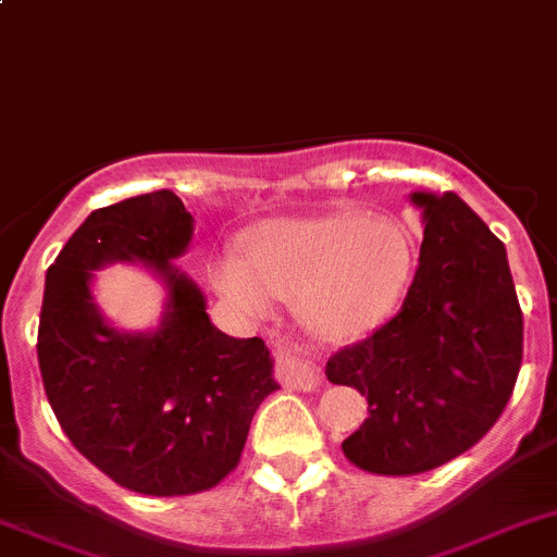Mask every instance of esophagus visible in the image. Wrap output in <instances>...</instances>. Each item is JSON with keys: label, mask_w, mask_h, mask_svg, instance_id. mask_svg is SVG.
Listing matches in <instances>:
<instances>
[{"label": "esophagus", "mask_w": 557, "mask_h": 557, "mask_svg": "<svg viewBox=\"0 0 557 557\" xmlns=\"http://www.w3.org/2000/svg\"><path fill=\"white\" fill-rule=\"evenodd\" d=\"M277 373L286 385L300 387V391H314L322 382V373L314 359L308 357L302 348H297V345H280Z\"/></svg>", "instance_id": "obj_1"}]
</instances>
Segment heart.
Segmentation results:
<instances>
[{"mask_svg": "<svg viewBox=\"0 0 557 557\" xmlns=\"http://www.w3.org/2000/svg\"><path fill=\"white\" fill-rule=\"evenodd\" d=\"M410 274V240L391 221L362 214L274 218L246 235L243 251L212 263V286L251 317L277 297H300V314L329 343H354L391 317Z\"/></svg>", "mask_w": 557, "mask_h": 557, "instance_id": "heart-1", "label": "heart"}]
</instances>
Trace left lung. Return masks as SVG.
<instances>
[{
    "label": "left lung",
    "instance_id": "1",
    "mask_svg": "<svg viewBox=\"0 0 557 557\" xmlns=\"http://www.w3.org/2000/svg\"><path fill=\"white\" fill-rule=\"evenodd\" d=\"M410 203L424 240L399 314L325 366L368 399L343 450L376 475L424 473L470 450L507 408L524 354L504 243L453 191H410Z\"/></svg>",
    "mask_w": 557,
    "mask_h": 557
}]
</instances>
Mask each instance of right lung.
Returning <instances> with one entry per match:
<instances>
[{"instance_id":"1","label":"right lung","mask_w":557,"mask_h":557,"mask_svg":"<svg viewBox=\"0 0 557 557\" xmlns=\"http://www.w3.org/2000/svg\"><path fill=\"white\" fill-rule=\"evenodd\" d=\"M195 221L175 191L127 198L73 232L45 277L39 368L55 419L84 459L144 495L214 487L240 461L260 401L280 387L260 336L214 329L198 283L177 269ZM141 264L168 292L156 330H115L95 271Z\"/></svg>"}]
</instances>
